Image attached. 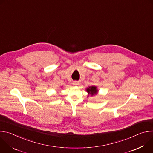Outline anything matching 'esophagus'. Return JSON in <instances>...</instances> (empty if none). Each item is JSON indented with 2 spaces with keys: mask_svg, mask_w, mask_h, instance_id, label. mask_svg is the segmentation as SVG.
Masks as SVG:
<instances>
[{
  "mask_svg": "<svg viewBox=\"0 0 153 153\" xmlns=\"http://www.w3.org/2000/svg\"><path fill=\"white\" fill-rule=\"evenodd\" d=\"M73 84L74 85H79V82H77V81H74V82H73Z\"/></svg>",
  "mask_w": 153,
  "mask_h": 153,
  "instance_id": "esophagus-1",
  "label": "esophagus"
}]
</instances>
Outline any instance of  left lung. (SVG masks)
Returning a JSON list of instances; mask_svg holds the SVG:
<instances>
[{
	"mask_svg": "<svg viewBox=\"0 0 153 153\" xmlns=\"http://www.w3.org/2000/svg\"><path fill=\"white\" fill-rule=\"evenodd\" d=\"M86 91L88 93V97L89 95H90L91 96H93L96 95L98 93L99 90L97 88V86H91L86 88Z\"/></svg>",
	"mask_w": 153,
	"mask_h": 153,
	"instance_id": "1",
	"label": "left lung"
}]
</instances>
